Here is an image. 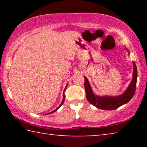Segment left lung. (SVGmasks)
Segmentation results:
<instances>
[{
	"instance_id": "left-lung-1",
	"label": "left lung",
	"mask_w": 147,
	"mask_h": 147,
	"mask_svg": "<svg viewBox=\"0 0 147 147\" xmlns=\"http://www.w3.org/2000/svg\"><path fill=\"white\" fill-rule=\"evenodd\" d=\"M133 78L128 89L121 95L117 96H98L94 94L88 80L85 78V87L86 98L92 105L96 106L97 108L104 109V110H113L118 108L119 107L123 106L130 101L136 92L137 78H138V72L136 63L134 62Z\"/></svg>"
}]
</instances>
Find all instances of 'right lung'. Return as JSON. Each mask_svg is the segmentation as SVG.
<instances>
[{"label":"right lung","mask_w":147,"mask_h":147,"mask_svg":"<svg viewBox=\"0 0 147 147\" xmlns=\"http://www.w3.org/2000/svg\"><path fill=\"white\" fill-rule=\"evenodd\" d=\"M66 88H67V86L65 87V90H64V91H63V100H62V102H61V104H60V105H59V106H58V108H57L56 109H54V111H52V112H51V113H54V112H55V111H57V110H58V109L59 108H60V107L62 106V105H63V102H64V100H65V94H64V92H65V89H66Z\"/></svg>","instance_id":"obj_1"}]
</instances>
